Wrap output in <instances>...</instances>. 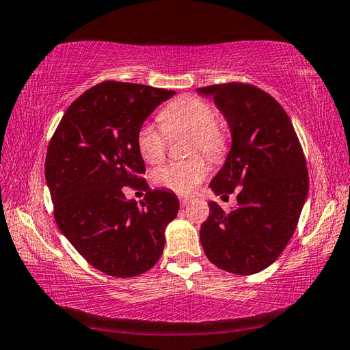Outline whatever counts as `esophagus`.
<instances>
[{"label": "esophagus", "mask_w": 350, "mask_h": 350, "mask_svg": "<svg viewBox=\"0 0 350 350\" xmlns=\"http://www.w3.org/2000/svg\"><path fill=\"white\" fill-rule=\"evenodd\" d=\"M192 202L191 197H180V204L181 208H186V206H189V203Z\"/></svg>", "instance_id": "obj_1"}]
</instances>
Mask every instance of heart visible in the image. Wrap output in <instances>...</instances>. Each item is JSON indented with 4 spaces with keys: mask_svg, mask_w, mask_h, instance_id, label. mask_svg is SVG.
<instances>
[{
    "mask_svg": "<svg viewBox=\"0 0 350 350\" xmlns=\"http://www.w3.org/2000/svg\"><path fill=\"white\" fill-rule=\"evenodd\" d=\"M163 127L144 122L137 130L136 146L142 159L150 164L161 163L167 152L169 137L191 133L189 153H204L213 161H220L228 152V130L217 121L215 108L197 96H181L163 108L159 114ZM209 163L202 154L185 161L165 164L154 170L158 186L176 193H191L209 175Z\"/></svg>",
    "mask_w": 350,
    "mask_h": 350,
    "instance_id": "1",
    "label": "heart"
}]
</instances>
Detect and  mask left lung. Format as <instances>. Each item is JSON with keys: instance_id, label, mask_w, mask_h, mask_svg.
Returning a JSON list of instances; mask_svg holds the SVG:
<instances>
[{"instance_id": "obj_1", "label": "left lung", "mask_w": 350, "mask_h": 350, "mask_svg": "<svg viewBox=\"0 0 350 350\" xmlns=\"http://www.w3.org/2000/svg\"><path fill=\"white\" fill-rule=\"evenodd\" d=\"M213 96L232 136L225 165L211 181L217 196L237 189V208L209 202L200 229L204 254L221 270L254 274L282 254L308 193V172L288 114L265 91L231 82L197 90Z\"/></svg>"}]
</instances>
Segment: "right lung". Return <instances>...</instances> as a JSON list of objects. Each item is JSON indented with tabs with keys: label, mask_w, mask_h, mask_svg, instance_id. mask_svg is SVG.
I'll use <instances>...</instances> for the list:
<instances>
[{
	"label": "right lung",
	"mask_w": 350,
	"mask_h": 350,
	"mask_svg": "<svg viewBox=\"0 0 350 350\" xmlns=\"http://www.w3.org/2000/svg\"><path fill=\"white\" fill-rule=\"evenodd\" d=\"M175 91L107 80L63 114L46 152L44 175L63 236L96 270L114 278L146 273L164 250V229L180 202L152 191L136 146L137 130ZM146 188L137 205L122 187Z\"/></svg>",
	"instance_id": "add662e5"
}]
</instances>
